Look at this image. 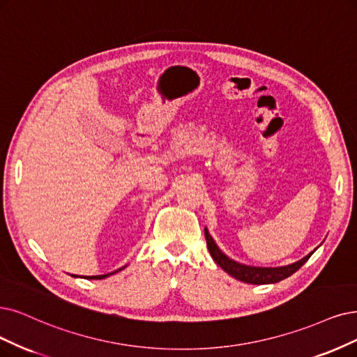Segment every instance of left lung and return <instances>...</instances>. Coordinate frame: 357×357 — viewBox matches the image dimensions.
Segmentation results:
<instances>
[{
    "label": "left lung",
    "mask_w": 357,
    "mask_h": 357,
    "mask_svg": "<svg viewBox=\"0 0 357 357\" xmlns=\"http://www.w3.org/2000/svg\"><path fill=\"white\" fill-rule=\"evenodd\" d=\"M204 235H206V243H207L210 256L213 257V260L223 271L229 273L231 276H234L235 280L247 282V284H256V285L275 284V282H280V281L288 278V276H291L294 272H297L303 265H305V263L309 260V257L314 252L313 250V252L309 253L307 256H305L298 261L291 263V265H287V266H280V268L247 266V265H241V263L229 259L227 255H223L220 252V248L213 241L212 235L208 234L207 228H204Z\"/></svg>",
    "instance_id": "1"
}]
</instances>
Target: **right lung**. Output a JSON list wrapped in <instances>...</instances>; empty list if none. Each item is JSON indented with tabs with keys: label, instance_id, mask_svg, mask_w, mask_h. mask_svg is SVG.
<instances>
[{
	"label": "right lung",
	"instance_id": "1",
	"mask_svg": "<svg viewBox=\"0 0 357 357\" xmlns=\"http://www.w3.org/2000/svg\"><path fill=\"white\" fill-rule=\"evenodd\" d=\"M123 268H121V269H117V271H114V272H110V273H105V275H97V276H84V278H86V280H104V278H107V276H110V275H113V273H116V272H119V271H122Z\"/></svg>",
	"mask_w": 357,
	"mask_h": 357
}]
</instances>
